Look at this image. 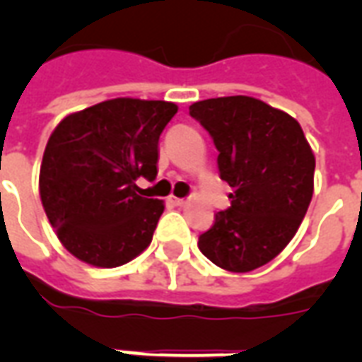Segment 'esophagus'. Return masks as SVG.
I'll return each mask as SVG.
<instances>
[{
	"instance_id": "1",
	"label": "esophagus",
	"mask_w": 362,
	"mask_h": 362,
	"mask_svg": "<svg viewBox=\"0 0 362 362\" xmlns=\"http://www.w3.org/2000/svg\"><path fill=\"white\" fill-rule=\"evenodd\" d=\"M167 201H169L173 206H184V204H186V201H184V199H178V197H175V195H170Z\"/></svg>"
}]
</instances>
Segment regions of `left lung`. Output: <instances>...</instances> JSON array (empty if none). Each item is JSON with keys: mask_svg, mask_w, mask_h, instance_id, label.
Masks as SVG:
<instances>
[{"mask_svg": "<svg viewBox=\"0 0 362 362\" xmlns=\"http://www.w3.org/2000/svg\"><path fill=\"white\" fill-rule=\"evenodd\" d=\"M189 115L218 148L231 206L216 212L199 250L220 269L250 272L291 242L314 195L315 156L293 116L261 99L231 95L197 101Z\"/></svg>", "mask_w": 362, "mask_h": 362, "instance_id": "obj_1", "label": "left lung"}]
</instances>
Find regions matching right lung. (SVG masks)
I'll use <instances>...</instances> for the list:
<instances>
[{"mask_svg": "<svg viewBox=\"0 0 362 362\" xmlns=\"http://www.w3.org/2000/svg\"><path fill=\"white\" fill-rule=\"evenodd\" d=\"M178 112L170 101L116 98L71 112L42 153L39 195L59 242L82 263L115 269L152 242L165 203L135 182L158 175V141Z\"/></svg>", "mask_w": 362, "mask_h": 362, "instance_id": "1", "label": "right lung"}]
</instances>
